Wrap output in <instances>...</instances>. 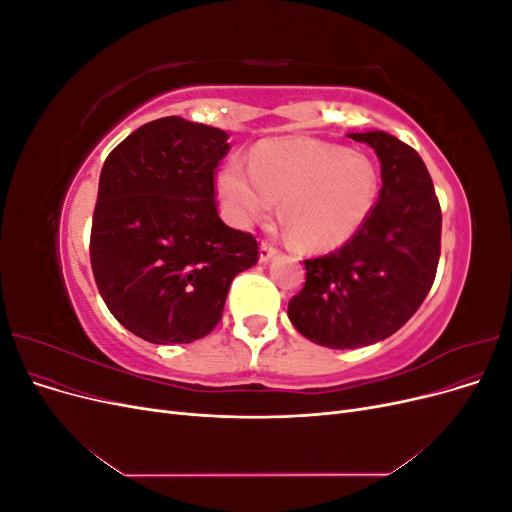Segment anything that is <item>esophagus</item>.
I'll use <instances>...</instances> for the list:
<instances>
[{"mask_svg":"<svg viewBox=\"0 0 512 512\" xmlns=\"http://www.w3.org/2000/svg\"><path fill=\"white\" fill-rule=\"evenodd\" d=\"M275 254H277V250H275L273 245H269V243H260V250H258V258H260V262H269Z\"/></svg>","mask_w":512,"mask_h":512,"instance_id":"obj_1","label":"esophagus"}]
</instances>
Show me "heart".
<instances>
[{
  "label": "heart",
  "instance_id": "1",
  "mask_svg": "<svg viewBox=\"0 0 512 512\" xmlns=\"http://www.w3.org/2000/svg\"><path fill=\"white\" fill-rule=\"evenodd\" d=\"M378 170L365 153L312 138H282L254 149L250 170L228 160L215 179L226 218L239 228L280 215L294 245L327 252L350 241L378 198Z\"/></svg>",
  "mask_w": 512,
  "mask_h": 512
}]
</instances>
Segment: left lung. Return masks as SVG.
<instances>
[{
	"mask_svg": "<svg viewBox=\"0 0 512 512\" xmlns=\"http://www.w3.org/2000/svg\"><path fill=\"white\" fill-rule=\"evenodd\" d=\"M380 160L382 188L363 228L337 252L305 260L288 318L309 342L352 350L382 342L412 318L436 277L442 213L418 153L382 130L348 134Z\"/></svg>",
	"mask_w": 512,
	"mask_h": 512,
	"instance_id": "left-lung-1",
	"label": "left lung"
}]
</instances>
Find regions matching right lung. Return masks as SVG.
Here are the masks:
<instances>
[{"mask_svg": "<svg viewBox=\"0 0 512 512\" xmlns=\"http://www.w3.org/2000/svg\"><path fill=\"white\" fill-rule=\"evenodd\" d=\"M228 149L224 130L173 115L132 132L102 166L91 269L111 314L145 342L209 335L232 280L258 262L256 239L215 205Z\"/></svg>", "mask_w": 512, "mask_h": 512, "instance_id": "right-lung-1", "label": "right lung"}]
</instances>
